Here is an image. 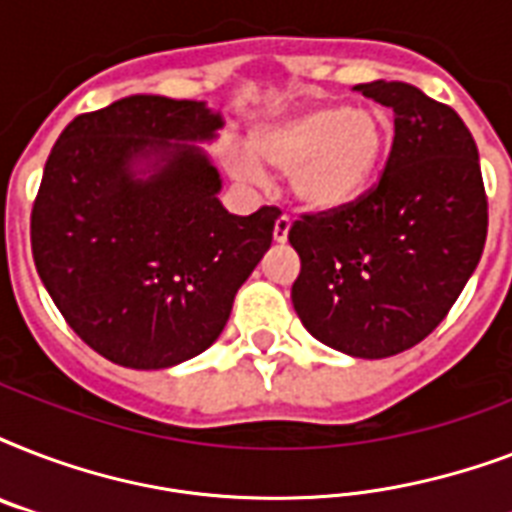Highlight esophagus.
Returning <instances> with one entry per match:
<instances>
[{
    "instance_id": "1",
    "label": "esophagus",
    "mask_w": 512,
    "mask_h": 512,
    "mask_svg": "<svg viewBox=\"0 0 512 512\" xmlns=\"http://www.w3.org/2000/svg\"><path fill=\"white\" fill-rule=\"evenodd\" d=\"M289 228H292V217L281 215L279 220H276V225H273V239L279 241V244H284L289 236Z\"/></svg>"
}]
</instances>
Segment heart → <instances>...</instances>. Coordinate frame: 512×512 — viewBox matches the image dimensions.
<instances>
[{"label":"heart","mask_w":512,"mask_h":512,"mask_svg":"<svg viewBox=\"0 0 512 512\" xmlns=\"http://www.w3.org/2000/svg\"><path fill=\"white\" fill-rule=\"evenodd\" d=\"M385 130L372 111L313 106L268 124L255 135V154L289 172L292 191L313 209H337L366 191L382 156ZM236 175L263 183V167L241 156Z\"/></svg>","instance_id":"heart-1"}]
</instances>
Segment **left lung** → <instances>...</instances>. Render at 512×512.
Instances as JSON below:
<instances>
[{"instance_id":"1","label":"left lung","mask_w":512,"mask_h":512,"mask_svg":"<svg viewBox=\"0 0 512 512\" xmlns=\"http://www.w3.org/2000/svg\"><path fill=\"white\" fill-rule=\"evenodd\" d=\"M356 90L393 111V146L356 201L292 223V303L329 348L388 358L425 340L457 303L484 252L489 204L476 140L454 108L406 82Z\"/></svg>"}]
</instances>
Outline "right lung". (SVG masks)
<instances>
[{
  "mask_svg": "<svg viewBox=\"0 0 512 512\" xmlns=\"http://www.w3.org/2000/svg\"><path fill=\"white\" fill-rule=\"evenodd\" d=\"M223 119L196 100L130 95L76 116L31 209L36 271L68 327L130 369H167L220 337L273 241L279 209L220 204L199 146Z\"/></svg>",
  "mask_w": 512,
  "mask_h": 512,
  "instance_id": "1",
  "label": "right lung"
}]
</instances>
